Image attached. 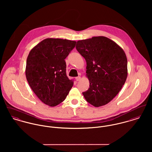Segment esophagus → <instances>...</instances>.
I'll return each mask as SVG.
<instances>
[{
  "mask_svg": "<svg viewBox=\"0 0 152 152\" xmlns=\"http://www.w3.org/2000/svg\"><path fill=\"white\" fill-rule=\"evenodd\" d=\"M81 79V77H80V76H78V77H76V78H75V80H76V81H80Z\"/></svg>",
  "mask_w": 152,
  "mask_h": 152,
  "instance_id": "esophagus-1",
  "label": "esophagus"
}]
</instances>
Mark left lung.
<instances>
[{
  "label": "left lung",
  "mask_w": 152,
  "mask_h": 152,
  "mask_svg": "<svg viewBox=\"0 0 152 152\" xmlns=\"http://www.w3.org/2000/svg\"><path fill=\"white\" fill-rule=\"evenodd\" d=\"M76 49L87 62L89 88L83 92L95 107L108 104L119 93L128 76V61L124 50L104 36L79 40Z\"/></svg>",
  "instance_id": "obj_1"
}]
</instances>
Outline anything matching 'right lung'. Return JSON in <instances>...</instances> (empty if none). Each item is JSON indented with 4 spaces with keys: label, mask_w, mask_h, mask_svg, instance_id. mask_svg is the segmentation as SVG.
<instances>
[{
    "label": "right lung",
    "mask_w": 152,
    "mask_h": 152,
    "mask_svg": "<svg viewBox=\"0 0 152 152\" xmlns=\"http://www.w3.org/2000/svg\"><path fill=\"white\" fill-rule=\"evenodd\" d=\"M76 42L61 39H45L30 51L26 77L34 93L49 107L62 102L73 86L74 80L66 74L65 59Z\"/></svg>",
    "instance_id": "1"
}]
</instances>
